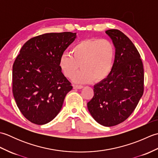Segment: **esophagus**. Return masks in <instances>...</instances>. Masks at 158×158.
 <instances>
[{
	"label": "esophagus",
	"instance_id": "1",
	"mask_svg": "<svg viewBox=\"0 0 158 158\" xmlns=\"http://www.w3.org/2000/svg\"><path fill=\"white\" fill-rule=\"evenodd\" d=\"M74 89H81L83 88V85H75L73 86Z\"/></svg>",
	"mask_w": 158,
	"mask_h": 158
}]
</instances>
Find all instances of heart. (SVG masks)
I'll use <instances>...</instances> for the list:
<instances>
[{
  "label": "heart",
  "mask_w": 158,
  "mask_h": 158,
  "mask_svg": "<svg viewBox=\"0 0 158 158\" xmlns=\"http://www.w3.org/2000/svg\"><path fill=\"white\" fill-rule=\"evenodd\" d=\"M115 57V46L106 39H89L74 45L70 53L60 56L58 66L62 73L71 78L79 66L81 70L73 77L75 83L100 81L108 77L113 69Z\"/></svg>",
  "instance_id": "b5f03b06"
}]
</instances>
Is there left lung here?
<instances>
[{
	"mask_svg": "<svg viewBox=\"0 0 158 158\" xmlns=\"http://www.w3.org/2000/svg\"><path fill=\"white\" fill-rule=\"evenodd\" d=\"M115 48L110 75L94 86L88 102L92 117L100 125L110 127L124 122L132 113L144 91V70L133 43L119 30L106 31Z\"/></svg>",
	"mask_w": 158,
	"mask_h": 158,
	"instance_id": "obj_1",
	"label": "left lung"
}]
</instances>
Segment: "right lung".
<instances>
[{
	"instance_id": "obj_1",
	"label": "right lung",
	"mask_w": 158,
	"mask_h": 158,
	"mask_svg": "<svg viewBox=\"0 0 158 158\" xmlns=\"http://www.w3.org/2000/svg\"><path fill=\"white\" fill-rule=\"evenodd\" d=\"M76 37L70 32L46 33L29 39L20 49L13 65V94L20 112L31 122H51L73 89L58 61Z\"/></svg>"
}]
</instances>
